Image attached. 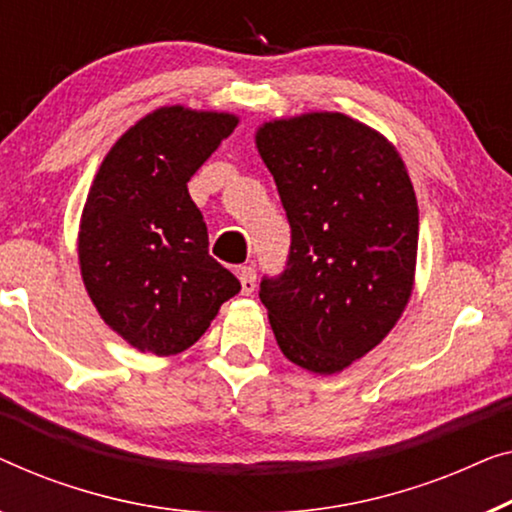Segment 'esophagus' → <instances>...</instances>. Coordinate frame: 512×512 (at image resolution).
Wrapping results in <instances>:
<instances>
[{"instance_id": "esophagus-1", "label": "esophagus", "mask_w": 512, "mask_h": 512, "mask_svg": "<svg viewBox=\"0 0 512 512\" xmlns=\"http://www.w3.org/2000/svg\"><path fill=\"white\" fill-rule=\"evenodd\" d=\"M239 280H241V294H253L255 292L257 273H255L253 266H241Z\"/></svg>"}]
</instances>
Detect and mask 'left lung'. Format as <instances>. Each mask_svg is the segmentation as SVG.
Wrapping results in <instances>:
<instances>
[{"instance_id":"obj_1","label":"left lung","mask_w":512,"mask_h":512,"mask_svg":"<svg viewBox=\"0 0 512 512\" xmlns=\"http://www.w3.org/2000/svg\"><path fill=\"white\" fill-rule=\"evenodd\" d=\"M255 146L292 227L287 269L264 278L278 348L331 376L390 334L415 285L420 211L399 150L345 113L264 122Z\"/></svg>"}]
</instances>
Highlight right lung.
<instances>
[{
  "label": "right lung",
  "mask_w": 512,
  "mask_h": 512,
  "mask_svg": "<svg viewBox=\"0 0 512 512\" xmlns=\"http://www.w3.org/2000/svg\"><path fill=\"white\" fill-rule=\"evenodd\" d=\"M239 115L160 106L99 164L78 225V266L97 313L139 352L178 355L241 290L208 255L204 215L187 181Z\"/></svg>",
  "instance_id": "1"
}]
</instances>
